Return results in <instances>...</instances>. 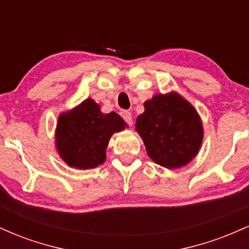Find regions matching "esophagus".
Listing matches in <instances>:
<instances>
[{
    "label": "esophagus",
    "instance_id": "esophagus-1",
    "mask_svg": "<svg viewBox=\"0 0 249 249\" xmlns=\"http://www.w3.org/2000/svg\"><path fill=\"white\" fill-rule=\"evenodd\" d=\"M123 118H124V121L126 122V124L128 125V126H132V124H133L132 113L128 112V111H125V112L123 113Z\"/></svg>",
    "mask_w": 249,
    "mask_h": 249
}]
</instances>
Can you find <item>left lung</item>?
<instances>
[{
    "label": "left lung",
    "mask_w": 249,
    "mask_h": 249,
    "mask_svg": "<svg viewBox=\"0 0 249 249\" xmlns=\"http://www.w3.org/2000/svg\"><path fill=\"white\" fill-rule=\"evenodd\" d=\"M144 112L137 117L136 131L147 156L170 170L190 164L204 139L198 111L176 91L154 95L144 103Z\"/></svg>",
    "instance_id": "obj_1"
}]
</instances>
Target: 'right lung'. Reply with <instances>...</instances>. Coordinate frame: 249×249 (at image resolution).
Here are the masks:
<instances>
[{
	"label": "right lung",
	"instance_id": "obj_1",
	"mask_svg": "<svg viewBox=\"0 0 249 249\" xmlns=\"http://www.w3.org/2000/svg\"><path fill=\"white\" fill-rule=\"evenodd\" d=\"M127 124L118 113H103L92 98L62 112L55 130V146L62 160L78 170L95 168L107 159V147L113 133Z\"/></svg>",
	"mask_w": 249,
	"mask_h": 249
}]
</instances>
